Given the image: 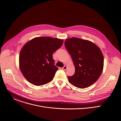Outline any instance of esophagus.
<instances>
[{"label": "esophagus", "instance_id": "34e87169", "mask_svg": "<svg viewBox=\"0 0 121 121\" xmlns=\"http://www.w3.org/2000/svg\"><path fill=\"white\" fill-rule=\"evenodd\" d=\"M67 66L66 65H65L63 68H62V69L64 70H65L67 69Z\"/></svg>", "mask_w": 121, "mask_h": 121}]
</instances>
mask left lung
Returning <instances> with one entry per match:
<instances>
[{
  "instance_id": "obj_1",
  "label": "left lung",
  "mask_w": 121,
  "mask_h": 121,
  "mask_svg": "<svg viewBox=\"0 0 121 121\" xmlns=\"http://www.w3.org/2000/svg\"><path fill=\"white\" fill-rule=\"evenodd\" d=\"M65 45L75 68L74 75L68 77L69 82L81 89L94 84L100 76L104 65L100 48L90 41L76 37L66 39Z\"/></svg>"
}]
</instances>
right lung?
Segmentation results:
<instances>
[{
  "mask_svg": "<svg viewBox=\"0 0 121 121\" xmlns=\"http://www.w3.org/2000/svg\"><path fill=\"white\" fill-rule=\"evenodd\" d=\"M63 43V39L38 37L23 46L19 56V67L30 83L42 86L53 80L58 70L54 65L53 54Z\"/></svg>",
  "mask_w": 121,
  "mask_h": 121,
  "instance_id": "obj_1",
  "label": "right lung"
}]
</instances>
